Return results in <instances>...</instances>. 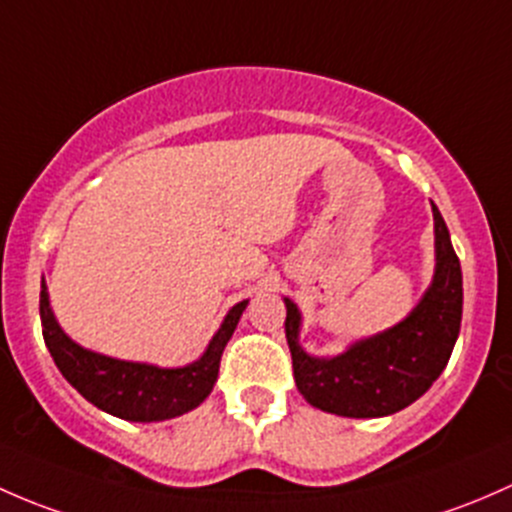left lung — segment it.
<instances>
[{"instance_id": "obj_1", "label": "left lung", "mask_w": 512, "mask_h": 512, "mask_svg": "<svg viewBox=\"0 0 512 512\" xmlns=\"http://www.w3.org/2000/svg\"><path fill=\"white\" fill-rule=\"evenodd\" d=\"M434 281L419 305L394 328L355 342L337 357H313L300 347V310L286 303V340L293 377L308 404L337 416L377 419L416 402L449 362L463 313L461 263L436 204Z\"/></svg>"}]
</instances>
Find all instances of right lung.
Returning a JSON list of instances; mask_svg holds the SVG:
<instances>
[{
  "mask_svg": "<svg viewBox=\"0 0 512 512\" xmlns=\"http://www.w3.org/2000/svg\"><path fill=\"white\" fill-rule=\"evenodd\" d=\"M246 303L249 300H241L226 313L207 352L197 362L172 370L147 362L115 360L76 345L56 323L44 281H41L39 313L41 333L56 367L93 407L125 421H165L192 412L209 397L217 382L221 352L234 335Z\"/></svg>",
  "mask_w": 512,
  "mask_h": 512,
  "instance_id": "add662e5",
  "label": "right lung"
}]
</instances>
